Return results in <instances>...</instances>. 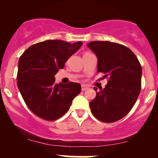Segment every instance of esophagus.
<instances>
[{
    "mask_svg": "<svg viewBox=\"0 0 158 158\" xmlns=\"http://www.w3.org/2000/svg\"><path fill=\"white\" fill-rule=\"evenodd\" d=\"M88 87L87 86H85V85H81V90H82V91H85V90H86L87 89H88Z\"/></svg>",
    "mask_w": 158,
    "mask_h": 158,
    "instance_id": "34e87169",
    "label": "esophagus"
}]
</instances>
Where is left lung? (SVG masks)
<instances>
[{"mask_svg":"<svg viewBox=\"0 0 158 158\" xmlns=\"http://www.w3.org/2000/svg\"><path fill=\"white\" fill-rule=\"evenodd\" d=\"M87 46L97 56V72L108 77L106 88L94 87L95 99L90 102L96 118L113 123L124 117L135 106L141 90L142 68L133 52L110 41H91Z\"/></svg>","mask_w":158,"mask_h":158,"instance_id":"1","label":"left lung"}]
</instances>
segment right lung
<instances>
[{
    "label": "right lung",
    "mask_w": 158,
    "mask_h": 158,
    "mask_svg": "<svg viewBox=\"0 0 158 158\" xmlns=\"http://www.w3.org/2000/svg\"><path fill=\"white\" fill-rule=\"evenodd\" d=\"M81 45V41L48 40L32 45L20 57L18 88L27 107L40 118H60L80 93L79 83L56 84L55 75Z\"/></svg>",
    "instance_id": "1"
}]
</instances>
